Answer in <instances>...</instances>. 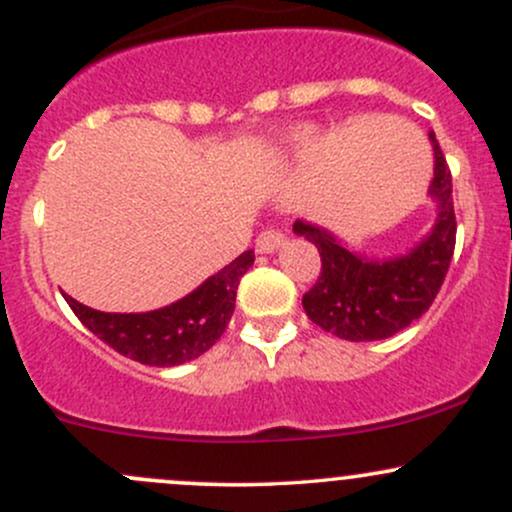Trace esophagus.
Returning <instances> with one entry per match:
<instances>
[{"mask_svg":"<svg viewBox=\"0 0 512 512\" xmlns=\"http://www.w3.org/2000/svg\"><path fill=\"white\" fill-rule=\"evenodd\" d=\"M284 243H286L284 233L276 231V228H264V231L255 240V248H257V252H274V250H279Z\"/></svg>","mask_w":512,"mask_h":512,"instance_id":"obj_1","label":"esophagus"}]
</instances>
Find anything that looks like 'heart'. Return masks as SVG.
<instances>
[{
    "label": "heart",
    "mask_w": 512,
    "mask_h": 512,
    "mask_svg": "<svg viewBox=\"0 0 512 512\" xmlns=\"http://www.w3.org/2000/svg\"><path fill=\"white\" fill-rule=\"evenodd\" d=\"M291 142L296 146H310L315 142V127H310V125L298 127L296 132L291 134Z\"/></svg>",
    "instance_id": "heart-1"
}]
</instances>
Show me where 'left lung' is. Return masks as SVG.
Wrapping results in <instances>:
<instances>
[{"label":"left lung","instance_id":"obj_1","mask_svg":"<svg viewBox=\"0 0 512 512\" xmlns=\"http://www.w3.org/2000/svg\"><path fill=\"white\" fill-rule=\"evenodd\" d=\"M436 151L431 197L438 202V219L431 236L409 255L375 262L354 255L332 233L313 223L296 221L293 231L308 238L320 252L322 269L315 286L303 296L305 315L346 342H375L402 332L436 301L452 252H455V207L452 175L431 132Z\"/></svg>","mask_w":512,"mask_h":512}]
</instances>
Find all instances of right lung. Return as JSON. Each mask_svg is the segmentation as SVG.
<instances>
[{
	"label": "right lung",
	"mask_w": 512,
	"mask_h": 512,
	"mask_svg": "<svg viewBox=\"0 0 512 512\" xmlns=\"http://www.w3.org/2000/svg\"><path fill=\"white\" fill-rule=\"evenodd\" d=\"M255 262L252 250L243 252L231 264L209 276L199 289L182 301L151 313H101L64 296L81 325L117 354L144 363L170 368L202 356L219 342L236 308V291L243 276Z\"/></svg>",
	"instance_id": "add662e5"
}]
</instances>
